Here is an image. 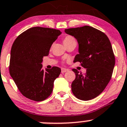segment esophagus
I'll return each instance as SVG.
<instances>
[{
    "label": "esophagus",
    "mask_w": 127,
    "mask_h": 127,
    "mask_svg": "<svg viewBox=\"0 0 127 127\" xmlns=\"http://www.w3.org/2000/svg\"><path fill=\"white\" fill-rule=\"evenodd\" d=\"M69 70L67 69H65V68H61V73H64L68 71Z\"/></svg>",
    "instance_id": "esophagus-1"
}]
</instances>
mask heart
<instances>
[{
	"instance_id": "1",
	"label": "heart",
	"mask_w": 127,
	"mask_h": 127,
	"mask_svg": "<svg viewBox=\"0 0 127 127\" xmlns=\"http://www.w3.org/2000/svg\"><path fill=\"white\" fill-rule=\"evenodd\" d=\"M73 40H75L73 37L71 36V35H67V36L65 37L63 39V43L64 44H66V43H68V42H71V41Z\"/></svg>"
}]
</instances>
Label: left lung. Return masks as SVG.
Masks as SVG:
<instances>
[{
    "label": "left lung",
    "instance_id": "obj_1",
    "mask_svg": "<svg viewBox=\"0 0 127 127\" xmlns=\"http://www.w3.org/2000/svg\"><path fill=\"white\" fill-rule=\"evenodd\" d=\"M79 43L74 62L87 69L85 75L75 69L72 92L78 99L88 101L98 96L109 82L115 65V56L109 39L104 33L89 26L65 29Z\"/></svg>",
    "mask_w": 127,
    "mask_h": 127
}]
</instances>
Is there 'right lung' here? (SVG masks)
<instances>
[{"label":"right lung","mask_w":127,"mask_h":127,"mask_svg":"<svg viewBox=\"0 0 127 127\" xmlns=\"http://www.w3.org/2000/svg\"><path fill=\"white\" fill-rule=\"evenodd\" d=\"M61 34L58 29L34 27L21 33L13 43L10 74L21 94L28 99L42 101L52 94L61 69L53 66L43 70L42 59L48 55L52 43Z\"/></svg>","instance_id":"right-lung-1"}]
</instances>
